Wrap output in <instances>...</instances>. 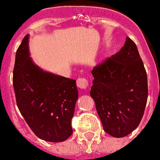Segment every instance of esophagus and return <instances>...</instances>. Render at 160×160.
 <instances>
[{
  "mask_svg": "<svg viewBox=\"0 0 160 160\" xmlns=\"http://www.w3.org/2000/svg\"><path fill=\"white\" fill-rule=\"evenodd\" d=\"M76 84H77V87L80 89H85L89 85V82L88 80L85 79V78L83 77H79L76 80Z\"/></svg>",
  "mask_w": 160,
  "mask_h": 160,
  "instance_id": "1",
  "label": "esophagus"
}]
</instances>
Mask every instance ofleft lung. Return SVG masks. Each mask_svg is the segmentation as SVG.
Here are the masks:
<instances>
[{
	"label": "left lung",
	"instance_id": "1",
	"mask_svg": "<svg viewBox=\"0 0 160 160\" xmlns=\"http://www.w3.org/2000/svg\"><path fill=\"white\" fill-rule=\"evenodd\" d=\"M92 75L90 96L103 130L117 138L129 135L141 122L148 98L147 74L136 43L127 37L121 50Z\"/></svg>",
	"mask_w": 160,
	"mask_h": 160
}]
</instances>
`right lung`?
Wrapping results in <instances>:
<instances>
[{"label": "right lung", "instance_id": "add662e5", "mask_svg": "<svg viewBox=\"0 0 160 160\" xmlns=\"http://www.w3.org/2000/svg\"><path fill=\"white\" fill-rule=\"evenodd\" d=\"M28 35L18 48L13 71L16 103L38 138L62 142L71 136V119L78 98L75 80L43 71L29 58Z\"/></svg>", "mask_w": 160, "mask_h": 160}]
</instances>
